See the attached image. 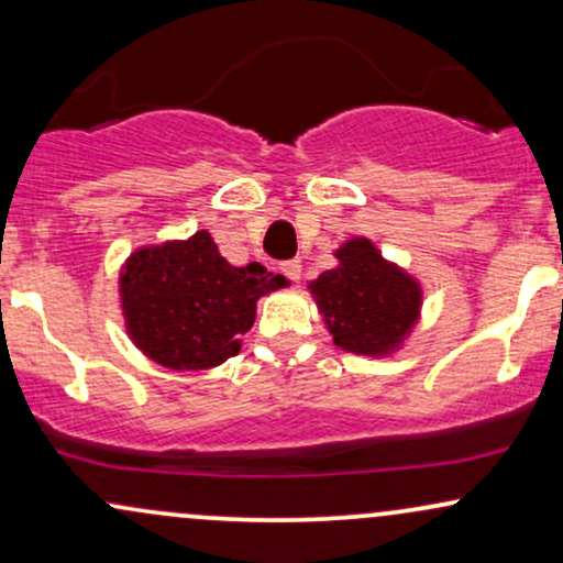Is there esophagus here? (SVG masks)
<instances>
[{
	"instance_id": "1",
	"label": "esophagus",
	"mask_w": 563,
	"mask_h": 563,
	"mask_svg": "<svg viewBox=\"0 0 563 563\" xmlns=\"http://www.w3.org/2000/svg\"><path fill=\"white\" fill-rule=\"evenodd\" d=\"M280 269H283V275L288 277V280H299V277H301V260H288V262H283Z\"/></svg>"
}]
</instances>
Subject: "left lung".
I'll list each match as a JSON object with an SVG mask.
<instances>
[{"instance_id": "8db88e82", "label": "left lung", "mask_w": 563, "mask_h": 563, "mask_svg": "<svg viewBox=\"0 0 563 563\" xmlns=\"http://www.w3.org/2000/svg\"><path fill=\"white\" fill-rule=\"evenodd\" d=\"M335 269L309 283L335 346L364 356H383L404 341L419 314V286L367 239L338 249Z\"/></svg>"}]
</instances>
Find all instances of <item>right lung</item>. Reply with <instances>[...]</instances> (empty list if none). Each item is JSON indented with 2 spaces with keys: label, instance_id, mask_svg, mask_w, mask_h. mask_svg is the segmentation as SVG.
Here are the masks:
<instances>
[{
  "label": "right lung",
  "instance_id": "add662e5",
  "mask_svg": "<svg viewBox=\"0 0 563 563\" xmlns=\"http://www.w3.org/2000/svg\"><path fill=\"white\" fill-rule=\"evenodd\" d=\"M286 286L252 262L233 267L207 230L131 254L120 275L128 333L167 369H209L241 351L256 299Z\"/></svg>",
  "mask_w": 563,
  "mask_h": 563
}]
</instances>
